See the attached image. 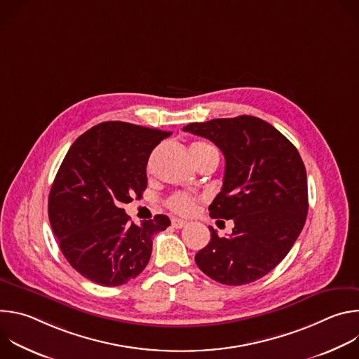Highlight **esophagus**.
I'll return each mask as SVG.
<instances>
[{"label": "esophagus", "mask_w": 359, "mask_h": 359, "mask_svg": "<svg viewBox=\"0 0 359 359\" xmlns=\"http://www.w3.org/2000/svg\"><path fill=\"white\" fill-rule=\"evenodd\" d=\"M186 224H187L186 220H182V219H172V226H173L175 229H182V227H184Z\"/></svg>", "instance_id": "34e87169"}]
</instances>
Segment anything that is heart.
Here are the masks:
<instances>
[{
	"mask_svg": "<svg viewBox=\"0 0 359 359\" xmlns=\"http://www.w3.org/2000/svg\"><path fill=\"white\" fill-rule=\"evenodd\" d=\"M212 147L213 146H210L209 143L196 142V143L191 144V153H193V155H196V153H200L203 150H208V149H212ZM196 203H197L196 197H193V196H190L189 193H184V191H177V193L172 194L168 198V208L170 210H173L175 213L189 215L194 210Z\"/></svg>",
	"mask_w": 359,
	"mask_h": 359,
	"instance_id": "heart-1",
	"label": "heart"
}]
</instances>
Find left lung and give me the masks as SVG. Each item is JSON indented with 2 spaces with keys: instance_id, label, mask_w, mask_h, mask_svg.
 <instances>
[{
  "instance_id": "left-lung-1",
  "label": "left lung",
  "mask_w": 359,
  "mask_h": 359,
  "mask_svg": "<svg viewBox=\"0 0 359 359\" xmlns=\"http://www.w3.org/2000/svg\"><path fill=\"white\" fill-rule=\"evenodd\" d=\"M183 130L212 140L223 151V187L209 212L213 219L234 222L229 237L209 227L212 238L196 254L197 267L227 285L264 277L288 254L309 213L306 172L298 150L255 116L189 123Z\"/></svg>"
}]
</instances>
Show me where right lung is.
I'll return each instance as SVG.
<instances>
[{"label":"right lung","mask_w":359,"mask_h":359,"mask_svg":"<svg viewBox=\"0 0 359 359\" xmlns=\"http://www.w3.org/2000/svg\"><path fill=\"white\" fill-rule=\"evenodd\" d=\"M172 132L104 122L69 147L48 198V216L68 263L104 287L122 285L149 263L153 234L170 226L165 215L139 226L122 209L147 186L151 150Z\"/></svg>","instance_id":"obj_1"}]
</instances>
